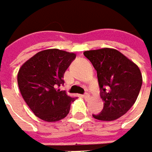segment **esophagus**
Instances as JSON below:
<instances>
[{"label": "esophagus", "mask_w": 152, "mask_h": 152, "mask_svg": "<svg viewBox=\"0 0 152 152\" xmlns=\"http://www.w3.org/2000/svg\"><path fill=\"white\" fill-rule=\"evenodd\" d=\"M83 97H84V98H85L86 99H89L90 95H89L88 93H85V94H84V95H83Z\"/></svg>", "instance_id": "esophagus-1"}]
</instances>
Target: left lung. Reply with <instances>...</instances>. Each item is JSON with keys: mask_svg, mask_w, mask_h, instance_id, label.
<instances>
[{"mask_svg": "<svg viewBox=\"0 0 152 152\" xmlns=\"http://www.w3.org/2000/svg\"><path fill=\"white\" fill-rule=\"evenodd\" d=\"M85 55L97 71L103 109L92 114L101 121H113L125 114L136 102L142 85L138 66L114 49L86 50Z\"/></svg>", "mask_w": 152, "mask_h": 152, "instance_id": "left-lung-1", "label": "left lung"}]
</instances>
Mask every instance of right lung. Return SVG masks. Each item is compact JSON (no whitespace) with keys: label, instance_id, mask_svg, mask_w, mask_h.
<instances>
[{"label":"right lung","instance_id":"add662e5","mask_svg":"<svg viewBox=\"0 0 152 152\" xmlns=\"http://www.w3.org/2000/svg\"><path fill=\"white\" fill-rule=\"evenodd\" d=\"M75 54L58 49L36 53L20 67L17 83L26 103L36 116L46 122H57L69 113L75 101L60 89L64 75Z\"/></svg>","mask_w":152,"mask_h":152}]
</instances>
